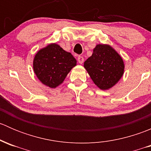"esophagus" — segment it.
<instances>
[{
    "instance_id": "obj_1",
    "label": "esophagus",
    "mask_w": 151,
    "mask_h": 151,
    "mask_svg": "<svg viewBox=\"0 0 151 151\" xmlns=\"http://www.w3.org/2000/svg\"><path fill=\"white\" fill-rule=\"evenodd\" d=\"M77 60H78L79 63L83 64V62H84V58H83V56H78V58H77Z\"/></svg>"
}]
</instances>
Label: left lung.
Masks as SVG:
<instances>
[{
	"mask_svg": "<svg viewBox=\"0 0 151 151\" xmlns=\"http://www.w3.org/2000/svg\"><path fill=\"white\" fill-rule=\"evenodd\" d=\"M91 80L101 90H108L118 83L124 73L121 56L109 45L99 44L84 63Z\"/></svg>",
	"mask_w": 151,
	"mask_h": 151,
	"instance_id": "left-lung-1",
	"label": "left lung"
}]
</instances>
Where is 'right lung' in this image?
<instances>
[{"mask_svg": "<svg viewBox=\"0 0 151 151\" xmlns=\"http://www.w3.org/2000/svg\"><path fill=\"white\" fill-rule=\"evenodd\" d=\"M77 66V60L70 52L55 43L49 44L35 55L33 68L42 84L55 88L63 83L71 68Z\"/></svg>", "mask_w": 151, "mask_h": 151, "instance_id": "obj_1", "label": "right lung"}]
</instances>
